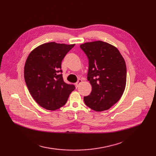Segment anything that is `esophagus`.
<instances>
[{
  "label": "esophagus",
  "mask_w": 156,
  "mask_h": 156,
  "mask_svg": "<svg viewBox=\"0 0 156 156\" xmlns=\"http://www.w3.org/2000/svg\"><path fill=\"white\" fill-rule=\"evenodd\" d=\"M81 82H82V80L79 79V80H78L77 82L76 83V86L77 87H79V85H80L81 83Z\"/></svg>",
  "instance_id": "obj_1"
}]
</instances>
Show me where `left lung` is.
<instances>
[{
    "instance_id": "8db88e82",
    "label": "left lung",
    "mask_w": 156,
    "mask_h": 156,
    "mask_svg": "<svg viewBox=\"0 0 156 156\" xmlns=\"http://www.w3.org/2000/svg\"><path fill=\"white\" fill-rule=\"evenodd\" d=\"M88 59L87 80L92 92L85 104L101 112L110 109L122 97L126 83V67L118 49L101 40L81 44Z\"/></svg>"
}]
</instances>
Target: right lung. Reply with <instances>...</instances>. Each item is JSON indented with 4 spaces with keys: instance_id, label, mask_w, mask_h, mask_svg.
I'll return each instance as SVG.
<instances>
[{
    "instance_id": "1",
    "label": "right lung",
    "mask_w": 156,
    "mask_h": 156,
    "mask_svg": "<svg viewBox=\"0 0 156 156\" xmlns=\"http://www.w3.org/2000/svg\"><path fill=\"white\" fill-rule=\"evenodd\" d=\"M75 45L54 42L43 44L27 57L24 68L27 86L36 102L47 110L62 107L75 88L66 83L61 74V62Z\"/></svg>"
}]
</instances>
